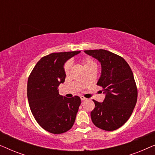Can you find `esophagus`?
<instances>
[{
	"label": "esophagus",
	"instance_id": "obj_1",
	"mask_svg": "<svg viewBox=\"0 0 155 155\" xmlns=\"http://www.w3.org/2000/svg\"><path fill=\"white\" fill-rule=\"evenodd\" d=\"M80 99H81V100L82 101H84V100H86V98H85V97H83V96H81V97H80Z\"/></svg>",
	"mask_w": 155,
	"mask_h": 155
}]
</instances>
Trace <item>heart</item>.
<instances>
[{
    "label": "heart",
    "instance_id": "obj_1",
    "mask_svg": "<svg viewBox=\"0 0 155 155\" xmlns=\"http://www.w3.org/2000/svg\"><path fill=\"white\" fill-rule=\"evenodd\" d=\"M82 63L83 65V68L84 70L89 68L91 67H96V63L90 57H84L82 59ZM71 68V63L70 61H67L64 65V71L65 73H68Z\"/></svg>",
    "mask_w": 155,
    "mask_h": 155
}]
</instances>
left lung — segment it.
I'll use <instances>...</instances> for the list:
<instances>
[{
	"mask_svg": "<svg viewBox=\"0 0 155 155\" xmlns=\"http://www.w3.org/2000/svg\"><path fill=\"white\" fill-rule=\"evenodd\" d=\"M84 53L101 63V76L97 84L102 87L106 94L103 102L93 100L95 107L91 118L99 128L116 130L128 120L137 102V90L133 72L122 57L109 51L87 50Z\"/></svg>",
	"mask_w": 155,
	"mask_h": 155,
	"instance_id": "1",
	"label": "left lung"
}]
</instances>
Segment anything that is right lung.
<instances>
[{"mask_svg":"<svg viewBox=\"0 0 155 155\" xmlns=\"http://www.w3.org/2000/svg\"><path fill=\"white\" fill-rule=\"evenodd\" d=\"M79 51L52 53L38 61L27 82V98L34 117L41 128L54 134L67 132L75 123L81 100L59 94L65 78L64 64Z\"/></svg>","mask_w":155,"mask_h":155,"instance_id":"add662e5","label":"right lung"}]
</instances>
